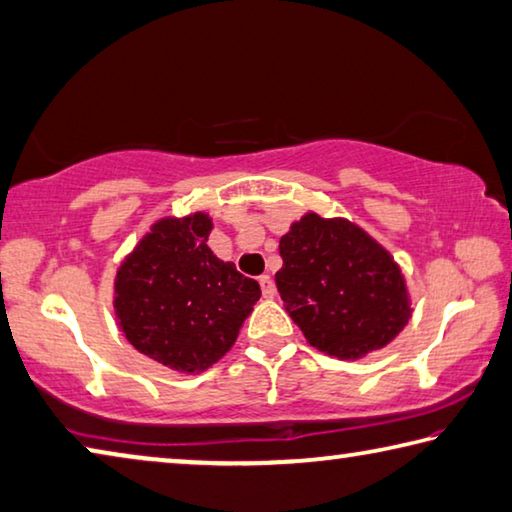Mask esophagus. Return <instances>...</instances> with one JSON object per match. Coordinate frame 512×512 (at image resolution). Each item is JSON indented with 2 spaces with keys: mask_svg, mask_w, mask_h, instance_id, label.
I'll return each mask as SVG.
<instances>
[{
  "mask_svg": "<svg viewBox=\"0 0 512 512\" xmlns=\"http://www.w3.org/2000/svg\"><path fill=\"white\" fill-rule=\"evenodd\" d=\"M258 283H261V290H263V297L265 299H274L276 295V286H274V279L270 274H263L261 279H258Z\"/></svg>",
  "mask_w": 512,
  "mask_h": 512,
  "instance_id": "34e87169",
  "label": "esophagus"
}]
</instances>
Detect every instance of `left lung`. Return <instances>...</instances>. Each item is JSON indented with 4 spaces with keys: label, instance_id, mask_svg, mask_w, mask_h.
<instances>
[{
    "label": "left lung",
    "instance_id": "1",
    "mask_svg": "<svg viewBox=\"0 0 512 512\" xmlns=\"http://www.w3.org/2000/svg\"><path fill=\"white\" fill-rule=\"evenodd\" d=\"M276 288L308 345L360 360L404 331L413 301L395 256L347 217L301 215L279 240Z\"/></svg>",
    "mask_w": 512,
    "mask_h": 512
}]
</instances>
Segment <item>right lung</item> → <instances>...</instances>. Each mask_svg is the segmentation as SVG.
Wrapping results in <instances>:
<instances>
[{
    "label": "right lung",
    "instance_id": "obj_1",
    "mask_svg": "<svg viewBox=\"0 0 512 512\" xmlns=\"http://www.w3.org/2000/svg\"><path fill=\"white\" fill-rule=\"evenodd\" d=\"M211 231L206 211L158 217L115 272L117 329L142 356L177 374L213 367L261 299L258 281L213 254Z\"/></svg>",
    "mask_w": 512,
    "mask_h": 512
}]
</instances>
